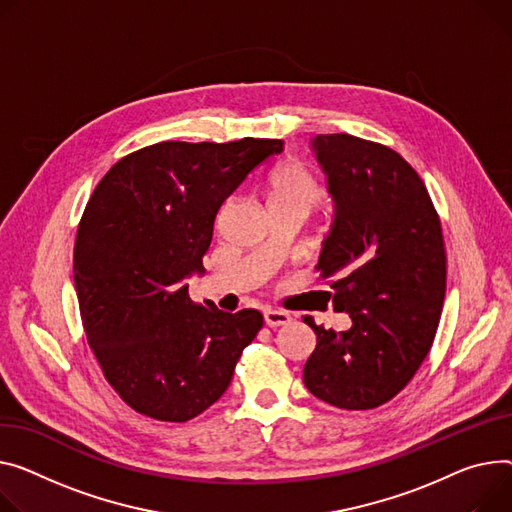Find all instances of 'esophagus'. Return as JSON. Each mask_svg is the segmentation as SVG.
Listing matches in <instances>:
<instances>
[{"instance_id":"obj_1","label":"esophagus","mask_w":512,"mask_h":512,"mask_svg":"<svg viewBox=\"0 0 512 512\" xmlns=\"http://www.w3.org/2000/svg\"><path fill=\"white\" fill-rule=\"evenodd\" d=\"M263 319H265V325L271 327V329L288 325L292 321V317L288 313H284V311H265Z\"/></svg>"}]
</instances>
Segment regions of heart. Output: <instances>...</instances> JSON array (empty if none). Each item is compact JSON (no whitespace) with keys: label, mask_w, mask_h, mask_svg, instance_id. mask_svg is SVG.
Returning <instances> with one entry per match:
<instances>
[{"label":"heart","mask_w":512,"mask_h":512,"mask_svg":"<svg viewBox=\"0 0 512 512\" xmlns=\"http://www.w3.org/2000/svg\"><path fill=\"white\" fill-rule=\"evenodd\" d=\"M321 187L315 175L298 160H286L274 168L267 181L269 208L300 206L311 210L319 201Z\"/></svg>","instance_id":"b5f03b06"}]
</instances>
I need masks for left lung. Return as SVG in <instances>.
Wrapping results in <instances>:
<instances>
[{
    "instance_id": "obj_1",
    "label": "left lung",
    "mask_w": 512,
    "mask_h": 512,
    "mask_svg": "<svg viewBox=\"0 0 512 512\" xmlns=\"http://www.w3.org/2000/svg\"><path fill=\"white\" fill-rule=\"evenodd\" d=\"M313 150L335 201L317 271L352 327L337 333L304 317L317 335L304 385L342 410H372L430 352L447 286L445 241L424 181L395 150L348 133L317 135Z\"/></svg>"
}]
</instances>
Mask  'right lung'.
<instances>
[{
	"mask_svg": "<svg viewBox=\"0 0 512 512\" xmlns=\"http://www.w3.org/2000/svg\"><path fill=\"white\" fill-rule=\"evenodd\" d=\"M282 140L160 142L121 158L82 214L74 282L102 374L138 414L187 422L228 389L263 315H234L189 298L214 220Z\"/></svg>",
	"mask_w": 512,
	"mask_h": 512,
	"instance_id": "add662e5",
	"label": "right lung"
}]
</instances>
